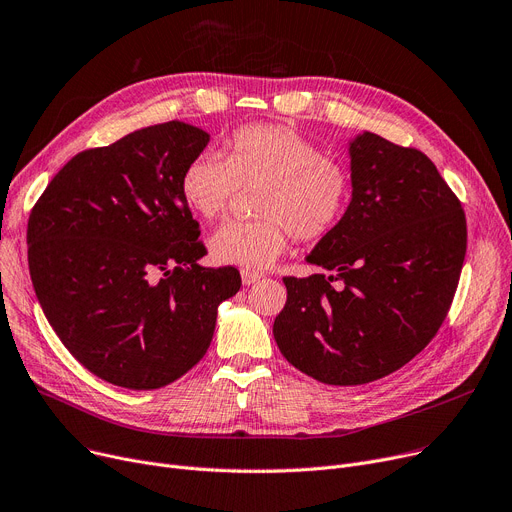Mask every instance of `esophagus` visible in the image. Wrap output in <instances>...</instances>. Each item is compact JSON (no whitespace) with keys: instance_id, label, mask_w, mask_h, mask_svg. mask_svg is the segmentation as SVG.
I'll use <instances>...</instances> for the list:
<instances>
[{"instance_id":"esophagus-1","label":"esophagus","mask_w":512,"mask_h":512,"mask_svg":"<svg viewBox=\"0 0 512 512\" xmlns=\"http://www.w3.org/2000/svg\"><path fill=\"white\" fill-rule=\"evenodd\" d=\"M240 278H242V284H245V286H251V284L259 282L263 276H261V274H257V272H251V270H242V272H240Z\"/></svg>"}]
</instances>
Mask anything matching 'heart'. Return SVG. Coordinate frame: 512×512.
Listing matches in <instances>:
<instances>
[{
    "instance_id": "1",
    "label": "heart",
    "mask_w": 512,
    "mask_h": 512,
    "mask_svg": "<svg viewBox=\"0 0 512 512\" xmlns=\"http://www.w3.org/2000/svg\"><path fill=\"white\" fill-rule=\"evenodd\" d=\"M201 153L180 176L186 205L203 220L222 218L240 188H257L253 222H228L209 238L213 261L265 270L290 236L311 242L332 234L353 197V172L305 134L284 124H247L222 145Z\"/></svg>"
}]
</instances>
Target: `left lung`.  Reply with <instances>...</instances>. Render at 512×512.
Instances as JSON below:
<instances>
[{
	"instance_id": "1",
	"label": "left lung",
	"mask_w": 512,
	"mask_h": 512,
	"mask_svg": "<svg viewBox=\"0 0 512 512\" xmlns=\"http://www.w3.org/2000/svg\"><path fill=\"white\" fill-rule=\"evenodd\" d=\"M353 199L309 263L284 278L278 348L299 371L359 386L407 365L432 342L459 286L467 220L434 161L363 132L351 143Z\"/></svg>"
}]
</instances>
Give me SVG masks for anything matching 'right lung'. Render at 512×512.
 <instances>
[{"label": "right lung", "instance_id": "1", "mask_svg": "<svg viewBox=\"0 0 512 512\" xmlns=\"http://www.w3.org/2000/svg\"><path fill=\"white\" fill-rule=\"evenodd\" d=\"M209 134L178 120L74 155L35 203L26 242L41 309L97 378L168 386L213 338L236 267H203L199 224L180 193Z\"/></svg>", "mask_w": 512, "mask_h": 512}]
</instances>
